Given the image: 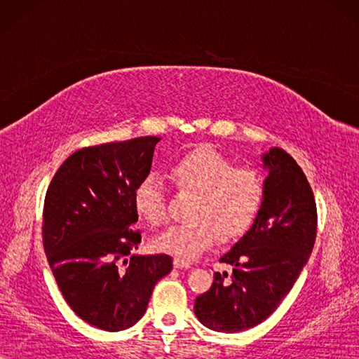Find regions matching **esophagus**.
<instances>
[{
  "mask_svg": "<svg viewBox=\"0 0 359 359\" xmlns=\"http://www.w3.org/2000/svg\"><path fill=\"white\" fill-rule=\"evenodd\" d=\"M174 266H175V269H191V264L184 261V259H180V257H175L174 259Z\"/></svg>",
  "mask_w": 359,
  "mask_h": 359,
  "instance_id": "34e87169",
  "label": "esophagus"
}]
</instances>
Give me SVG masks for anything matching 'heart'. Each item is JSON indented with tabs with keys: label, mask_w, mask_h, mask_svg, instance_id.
Returning <instances> with one entry per match:
<instances>
[{
	"label": "heart",
	"mask_w": 359,
	"mask_h": 359,
	"mask_svg": "<svg viewBox=\"0 0 359 359\" xmlns=\"http://www.w3.org/2000/svg\"><path fill=\"white\" fill-rule=\"evenodd\" d=\"M172 182L182 191L194 193L188 222L172 225L158 234V251L196 259L216 241L230 242L245 234L261 212L266 187L261 171L234 165L210 144H199L170 165ZM134 210L144 222L163 224L168 217L166 191L157 175L147 174L133 191Z\"/></svg>",
	"instance_id": "obj_1"
}]
</instances>
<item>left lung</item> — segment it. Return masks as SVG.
I'll list each match as a JSON object with an SVG mask.
<instances>
[{
	"instance_id": "left-lung-1",
	"label": "left lung",
	"mask_w": 359,
	"mask_h": 359,
	"mask_svg": "<svg viewBox=\"0 0 359 359\" xmlns=\"http://www.w3.org/2000/svg\"><path fill=\"white\" fill-rule=\"evenodd\" d=\"M269 168L264 207L250 231L220 257L233 266L215 273L194 313L216 332L236 333L265 321L293 288L315 247L318 211L311 187L296 160L280 148L264 156Z\"/></svg>"
}]
</instances>
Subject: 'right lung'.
Wrapping results in <instances>:
<instances>
[{"label":"right lung","instance_id":"right-lung-1","mask_svg":"<svg viewBox=\"0 0 359 359\" xmlns=\"http://www.w3.org/2000/svg\"><path fill=\"white\" fill-rule=\"evenodd\" d=\"M160 139L103 143L75 151L50 180L43 208V247L66 302L83 321L118 332L147 311L168 255L137 256L142 233L133 191L149 174Z\"/></svg>","mask_w":359,"mask_h":359}]
</instances>
